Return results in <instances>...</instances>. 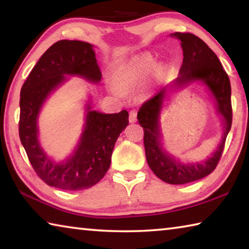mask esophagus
Instances as JSON below:
<instances>
[{
  "label": "esophagus",
  "instance_id": "obj_1",
  "mask_svg": "<svg viewBox=\"0 0 249 249\" xmlns=\"http://www.w3.org/2000/svg\"><path fill=\"white\" fill-rule=\"evenodd\" d=\"M137 121V113L136 111L129 112V123H135Z\"/></svg>",
  "mask_w": 249,
  "mask_h": 249
}]
</instances>
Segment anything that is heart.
I'll use <instances>...</instances> for the list:
<instances>
[{"mask_svg":"<svg viewBox=\"0 0 249 249\" xmlns=\"http://www.w3.org/2000/svg\"><path fill=\"white\" fill-rule=\"evenodd\" d=\"M153 65L154 58L147 53H142L133 57L115 70L114 75H113L115 86L121 90H133L144 78V75L151 69ZM112 92L116 93L115 90H112Z\"/></svg>","mask_w":249,"mask_h":249,"instance_id":"b5f03b06","label":"heart"}]
</instances>
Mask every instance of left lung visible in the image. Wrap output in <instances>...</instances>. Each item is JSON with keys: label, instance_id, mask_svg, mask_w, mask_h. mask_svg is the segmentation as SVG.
I'll return each mask as SVG.
<instances>
[{"label": "left lung", "instance_id": "left-lung-1", "mask_svg": "<svg viewBox=\"0 0 249 249\" xmlns=\"http://www.w3.org/2000/svg\"><path fill=\"white\" fill-rule=\"evenodd\" d=\"M170 37L180 41L183 52L179 75L142 105L137 120L144 128L145 154L150 169L167 183L184 184L209 176L221 158L231 126V82L216 54L199 37L189 33H174L170 34ZM195 83L204 85L213 100L218 115L221 117L222 135L209 158L200 162L183 163L165 149L160 128V115L172 93Z\"/></svg>", "mask_w": 249, "mask_h": 249}]
</instances>
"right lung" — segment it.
<instances>
[{
  "mask_svg": "<svg viewBox=\"0 0 249 249\" xmlns=\"http://www.w3.org/2000/svg\"><path fill=\"white\" fill-rule=\"evenodd\" d=\"M70 77L100 83L102 74L93 45L59 40L39 58L20 90L19 138L34 170L45 183L78 191L93 187L107 174L116 140L128 125V113L125 109L114 114L95 111L92 95L88 94L78 144L68 157L57 161L40 144L39 114L46 101Z\"/></svg>",
  "mask_w": 249,
  "mask_h": 249,
  "instance_id": "1",
  "label": "right lung"
}]
</instances>
